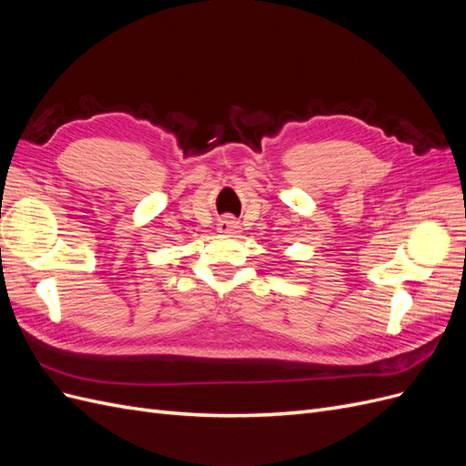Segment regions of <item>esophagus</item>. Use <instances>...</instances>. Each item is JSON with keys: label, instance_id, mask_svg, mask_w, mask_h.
I'll use <instances>...</instances> for the list:
<instances>
[{"label": "esophagus", "instance_id": "1", "mask_svg": "<svg viewBox=\"0 0 466 466\" xmlns=\"http://www.w3.org/2000/svg\"><path fill=\"white\" fill-rule=\"evenodd\" d=\"M218 229L219 233H225V235H233L238 231V221H235L231 216H225L223 219H219L218 223Z\"/></svg>", "mask_w": 466, "mask_h": 466}]
</instances>
